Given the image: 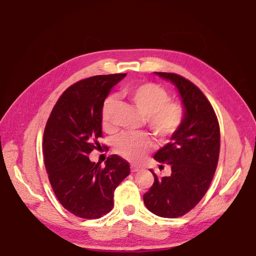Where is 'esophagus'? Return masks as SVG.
I'll return each mask as SVG.
<instances>
[{"instance_id": "esophagus-1", "label": "esophagus", "mask_w": 256, "mask_h": 256, "mask_svg": "<svg viewBox=\"0 0 256 256\" xmlns=\"http://www.w3.org/2000/svg\"><path fill=\"white\" fill-rule=\"evenodd\" d=\"M140 170V166H135V165H132V166H131V172H138Z\"/></svg>"}]
</instances>
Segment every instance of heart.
<instances>
[{"mask_svg":"<svg viewBox=\"0 0 256 256\" xmlns=\"http://www.w3.org/2000/svg\"><path fill=\"white\" fill-rule=\"evenodd\" d=\"M122 94L144 114L146 125L157 138H170L180 128L184 118V106L179 101L170 100V92L162 86L153 82L128 86L123 88ZM116 104L113 96H108L102 103L101 120L106 128H111ZM150 148V138L145 132L122 133L114 143L116 153L131 162H140Z\"/></svg>","mask_w":256,"mask_h":256,"instance_id":"1","label":"heart"}]
</instances>
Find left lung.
Here are the masks:
<instances>
[{
  "instance_id": "1",
  "label": "left lung",
  "mask_w": 256,
  "mask_h": 256,
  "mask_svg": "<svg viewBox=\"0 0 256 256\" xmlns=\"http://www.w3.org/2000/svg\"><path fill=\"white\" fill-rule=\"evenodd\" d=\"M177 86L184 106L180 128L170 142L155 154L160 164L172 167V175L154 176V184L144 194L150 212L162 218H178L194 209L208 192L214 176L220 153L218 118L197 86L182 76L156 72Z\"/></svg>"
}]
</instances>
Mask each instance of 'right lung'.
I'll use <instances>...</instances> for the list:
<instances>
[{
    "instance_id": "add662e5",
    "label": "right lung",
    "mask_w": 256,
    "mask_h": 256,
    "mask_svg": "<svg viewBox=\"0 0 256 256\" xmlns=\"http://www.w3.org/2000/svg\"><path fill=\"white\" fill-rule=\"evenodd\" d=\"M125 76H94L74 84L59 96L47 120L42 153L48 179L59 202L79 218L108 214L114 190L130 175V164L118 155L108 157L106 167L89 160L102 138V103Z\"/></svg>"
}]
</instances>
